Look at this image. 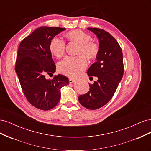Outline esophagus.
<instances>
[{"instance_id":"34e87169","label":"esophagus","mask_w":151,"mask_h":151,"mask_svg":"<svg viewBox=\"0 0 151 151\" xmlns=\"http://www.w3.org/2000/svg\"><path fill=\"white\" fill-rule=\"evenodd\" d=\"M75 79H72V78H70L69 79V83H70V84H72V83H74V82H75Z\"/></svg>"}]
</instances>
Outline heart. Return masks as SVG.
<instances>
[{
    "mask_svg": "<svg viewBox=\"0 0 151 151\" xmlns=\"http://www.w3.org/2000/svg\"><path fill=\"white\" fill-rule=\"evenodd\" d=\"M66 38L71 42L79 44L76 57H67L58 63L59 72L67 76L75 77L82 74L88 65L85 57L93 59L98 56L99 51L97 43L91 41V36L85 32L79 30L68 31ZM49 50L57 58L62 57L65 52V42L58 37H54L50 41Z\"/></svg>",
    "mask_w": 151,
    "mask_h": 151,
    "instance_id": "b5f03b06",
    "label": "heart"
}]
</instances>
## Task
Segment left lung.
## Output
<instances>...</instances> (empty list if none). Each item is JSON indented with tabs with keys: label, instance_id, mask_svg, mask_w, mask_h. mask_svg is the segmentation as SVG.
Segmentation results:
<instances>
[{
	"label": "left lung",
	"instance_id": "8db88e82",
	"mask_svg": "<svg viewBox=\"0 0 151 151\" xmlns=\"http://www.w3.org/2000/svg\"><path fill=\"white\" fill-rule=\"evenodd\" d=\"M99 40V51L96 62L88 70L90 77L97 81L89 84V91L79 96V101L89 109H97L109 102L115 94L123 75V53L115 38L102 29L88 28Z\"/></svg>",
	"mask_w": 151,
	"mask_h": 151
}]
</instances>
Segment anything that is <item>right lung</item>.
<instances>
[{
	"instance_id": "right-lung-1",
	"label": "right lung",
	"mask_w": 151,
	"mask_h": 151,
	"mask_svg": "<svg viewBox=\"0 0 151 151\" xmlns=\"http://www.w3.org/2000/svg\"><path fill=\"white\" fill-rule=\"evenodd\" d=\"M65 28L42 26L22 41L18 48L15 70L28 101L42 110L57 106L61 97L60 89L69 84L68 77L58 74L52 80L56 66L49 50L50 41Z\"/></svg>"
}]
</instances>
